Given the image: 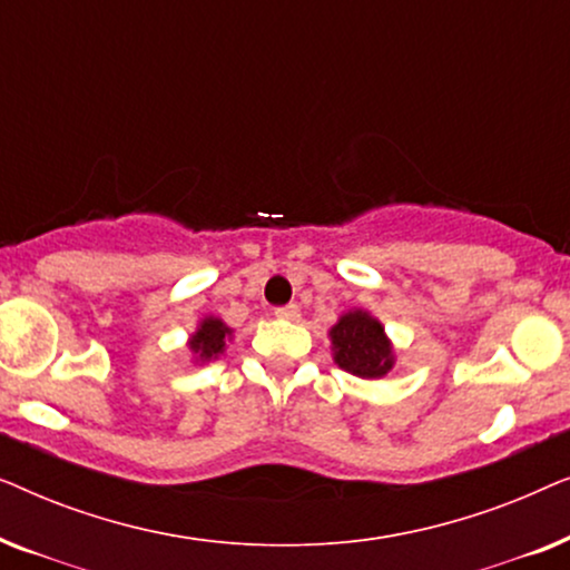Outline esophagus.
I'll return each instance as SVG.
<instances>
[{
	"instance_id": "1",
	"label": "esophagus",
	"mask_w": 570,
	"mask_h": 570,
	"mask_svg": "<svg viewBox=\"0 0 570 570\" xmlns=\"http://www.w3.org/2000/svg\"><path fill=\"white\" fill-rule=\"evenodd\" d=\"M275 316L277 318H285V322H295V318L301 316V308L295 306V303H287V306L275 308Z\"/></svg>"
}]
</instances>
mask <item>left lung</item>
<instances>
[{"label": "left lung", "instance_id": "8db88e82", "mask_svg": "<svg viewBox=\"0 0 570 570\" xmlns=\"http://www.w3.org/2000/svg\"><path fill=\"white\" fill-rule=\"evenodd\" d=\"M334 361L340 368L361 379H379L394 365L392 347L376 318L365 311H350L332 326Z\"/></svg>", "mask_w": 570, "mask_h": 570}]
</instances>
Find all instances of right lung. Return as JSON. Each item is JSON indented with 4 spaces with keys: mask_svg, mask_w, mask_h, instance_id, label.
<instances>
[{
    "mask_svg": "<svg viewBox=\"0 0 570 570\" xmlns=\"http://www.w3.org/2000/svg\"><path fill=\"white\" fill-rule=\"evenodd\" d=\"M228 334L230 330L220 322V318H205L189 345L194 353H199L202 361H209V357H217L223 353L225 337H228Z\"/></svg>",
    "mask_w": 570,
    "mask_h": 570,
    "instance_id": "obj_1",
    "label": "right lung"
}]
</instances>
